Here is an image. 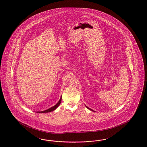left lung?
<instances>
[{
    "mask_svg": "<svg viewBox=\"0 0 147 147\" xmlns=\"http://www.w3.org/2000/svg\"><path fill=\"white\" fill-rule=\"evenodd\" d=\"M85 106H86V107H87V109H89V110H91V111H94V110H92V109H90V108H89V107H88L87 106H86V105H85ZM94 112H95V111H94Z\"/></svg>",
    "mask_w": 147,
    "mask_h": 147,
    "instance_id": "8db88e82",
    "label": "left lung"
}]
</instances>
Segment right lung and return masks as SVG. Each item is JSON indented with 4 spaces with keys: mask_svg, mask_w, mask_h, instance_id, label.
Returning <instances> with one entry per match:
<instances>
[{
    "mask_svg": "<svg viewBox=\"0 0 147 147\" xmlns=\"http://www.w3.org/2000/svg\"><path fill=\"white\" fill-rule=\"evenodd\" d=\"M61 102V97L60 98L59 100L58 101V102L55 105H54L53 107H50V108L46 110H44V111H37L36 112H37V113H48V112H52V111H54L55 110H56V109L59 106Z\"/></svg>",
    "mask_w": 147,
    "mask_h": 147,
    "instance_id": "add662e5",
    "label": "right lung"
}]
</instances>
